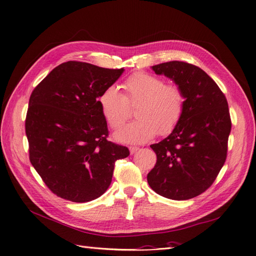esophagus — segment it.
<instances>
[{
	"mask_svg": "<svg viewBox=\"0 0 256 256\" xmlns=\"http://www.w3.org/2000/svg\"><path fill=\"white\" fill-rule=\"evenodd\" d=\"M129 150H130L131 154H134V152H136L138 150V147H136V146H130L129 147Z\"/></svg>",
	"mask_w": 256,
	"mask_h": 256,
	"instance_id": "esophagus-1",
	"label": "esophagus"
}]
</instances>
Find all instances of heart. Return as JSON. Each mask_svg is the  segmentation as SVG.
<instances>
[{
    "mask_svg": "<svg viewBox=\"0 0 256 256\" xmlns=\"http://www.w3.org/2000/svg\"><path fill=\"white\" fill-rule=\"evenodd\" d=\"M125 95L115 85L108 86L98 97V104L112 128L120 127L128 118V104H136V120L114 134L116 141L142 144L157 134H171L184 109V95L174 84H166L159 76L136 72L122 85Z\"/></svg>",
    "mask_w": 256,
    "mask_h": 256,
    "instance_id": "heart-1",
    "label": "heart"
}]
</instances>
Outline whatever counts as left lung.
I'll use <instances>...</instances> for the list:
<instances>
[{"instance_id":"1","label":"left lung","mask_w":256,"mask_h":256,"mask_svg":"<svg viewBox=\"0 0 256 256\" xmlns=\"http://www.w3.org/2000/svg\"><path fill=\"white\" fill-rule=\"evenodd\" d=\"M152 69L182 88L184 109L172 134L150 145L157 162L147 182L166 198H196L210 187L226 159L232 127L226 98L210 76L192 64L173 60Z\"/></svg>"}]
</instances>
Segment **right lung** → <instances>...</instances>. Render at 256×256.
I'll return each instance as SVG.
<instances>
[{"mask_svg":"<svg viewBox=\"0 0 256 256\" xmlns=\"http://www.w3.org/2000/svg\"><path fill=\"white\" fill-rule=\"evenodd\" d=\"M124 68L69 60L56 67L30 97L26 118L30 161L58 196L85 203L109 188L115 161L125 146L106 140V120L98 97Z\"/></svg>","mask_w":256,"mask_h":256,"instance_id":"right-lung-1","label":"right lung"}]
</instances>
